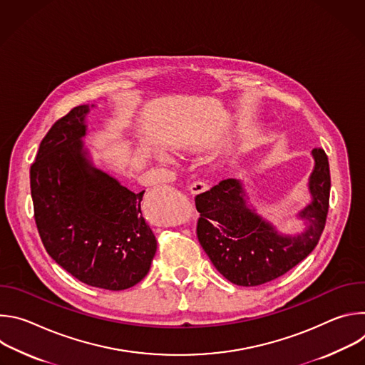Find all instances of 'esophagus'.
<instances>
[{
  "mask_svg": "<svg viewBox=\"0 0 365 365\" xmlns=\"http://www.w3.org/2000/svg\"><path fill=\"white\" fill-rule=\"evenodd\" d=\"M207 189V185L203 183V182H193L190 186H189V190L192 195H197V193H202Z\"/></svg>",
  "mask_w": 365,
  "mask_h": 365,
  "instance_id": "esophagus-1",
  "label": "esophagus"
}]
</instances>
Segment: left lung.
Returning a JSON list of instances; mask_svg holds the SVG:
<instances>
[{"instance_id":"obj_1","label":"left lung","mask_w":365,"mask_h":365,"mask_svg":"<svg viewBox=\"0 0 365 365\" xmlns=\"http://www.w3.org/2000/svg\"><path fill=\"white\" fill-rule=\"evenodd\" d=\"M315 168L309 178L312 200L299 212L306 230L297 235L277 232L247 202L242 183L225 179L195 197L200 214L197 240L215 269L238 286L272 282L304 259L317 247L329 210L331 175L328 155L312 150Z\"/></svg>"}]
</instances>
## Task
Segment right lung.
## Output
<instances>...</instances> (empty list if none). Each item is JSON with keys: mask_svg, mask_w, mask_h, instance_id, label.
Returning <instances> with one entry per match:
<instances>
[{"mask_svg": "<svg viewBox=\"0 0 365 365\" xmlns=\"http://www.w3.org/2000/svg\"><path fill=\"white\" fill-rule=\"evenodd\" d=\"M88 113L75 107L41 140L30 168L34 220L62 269L88 286L124 290L145 277L158 241L143 218L144 190L92 165L82 141Z\"/></svg>", "mask_w": 365, "mask_h": 365, "instance_id": "add662e5", "label": "right lung"}]
</instances>
